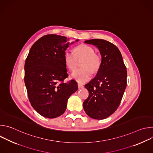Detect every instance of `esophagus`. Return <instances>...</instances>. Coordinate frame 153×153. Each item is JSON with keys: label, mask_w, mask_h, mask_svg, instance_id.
Listing matches in <instances>:
<instances>
[{"label": "esophagus", "mask_w": 153, "mask_h": 153, "mask_svg": "<svg viewBox=\"0 0 153 153\" xmlns=\"http://www.w3.org/2000/svg\"><path fill=\"white\" fill-rule=\"evenodd\" d=\"M78 88H79V89H80V88H83L84 87V86L83 85H82V84H80V83H78Z\"/></svg>", "instance_id": "esophagus-1"}]
</instances>
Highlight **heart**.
Segmentation results:
<instances>
[{
	"label": "heart",
	"mask_w": 153,
	"mask_h": 153,
	"mask_svg": "<svg viewBox=\"0 0 153 153\" xmlns=\"http://www.w3.org/2000/svg\"><path fill=\"white\" fill-rule=\"evenodd\" d=\"M75 53L66 50L64 53L63 59L67 67L70 70H74L77 65L78 60H83L81 63L82 68L76 70L71 74L72 77L80 83H83L89 80L93 73L97 72L101 66V59L95 53V50L91 47L82 44L74 49Z\"/></svg>",
	"instance_id": "1"
}]
</instances>
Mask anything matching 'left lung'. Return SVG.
Instances as JSON below:
<instances>
[{"instance_id":"8db88e82","label":"left lung","mask_w":153,"mask_h":153,"mask_svg":"<svg viewBox=\"0 0 153 153\" xmlns=\"http://www.w3.org/2000/svg\"><path fill=\"white\" fill-rule=\"evenodd\" d=\"M96 46L102 56L96 76L85 85L89 96L83 103L86 114L94 119H104L119 107L126 87L127 71L122 54L112 43L103 39L85 40Z\"/></svg>"}]
</instances>
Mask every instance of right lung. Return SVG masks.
I'll list each match as a JSON object with an SVG mask.
<instances>
[{
  "instance_id": "obj_1",
  "label": "right lung",
  "mask_w": 153,
  "mask_h": 153,
  "mask_svg": "<svg viewBox=\"0 0 153 153\" xmlns=\"http://www.w3.org/2000/svg\"><path fill=\"white\" fill-rule=\"evenodd\" d=\"M73 43L66 37L45 35L34 43L26 59L24 81L28 99L34 110L45 117L63 114L68 98L78 89L74 80L63 82L68 76L64 53Z\"/></svg>"
}]
</instances>
